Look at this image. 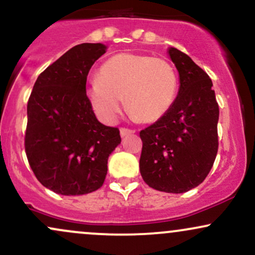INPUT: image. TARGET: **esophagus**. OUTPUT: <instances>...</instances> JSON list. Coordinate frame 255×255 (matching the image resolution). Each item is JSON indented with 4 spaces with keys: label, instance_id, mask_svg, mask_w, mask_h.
Listing matches in <instances>:
<instances>
[{
    "label": "esophagus",
    "instance_id": "1",
    "mask_svg": "<svg viewBox=\"0 0 255 255\" xmlns=\"http://www.w3.org/2000/svg\"><path fill=\"white\" fill-rule=\"evenodd\" d=\"M134 133H135V130L128 129V128H121V129H120V134H121L122 137L128 136V135H130V134H134Z\"/></svg>",
    "mask_w": 255,
    "mask_h": 255
}]
</instances>
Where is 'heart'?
Instances as JSON below:
<instances>
[{"instance_id": "heart-1", "label": "heart", "mask_w": 255, "mask_h": 255, "mask_svg": "<svg viewBox=\"0 0 255 255\" xmlns=\"http://www.w3.org/2000/svg\"><path fill=\"white\" fill-rule=\"evenodd\" d=\"M178 77L163 58L139 54H118L102 64L98 79L87 85L86 96L96 115L114 124L124 108L142 122H156L171 109Z\"/></svg>"}]
</instances>
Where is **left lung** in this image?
Returning <instances> with one entry per match:
<instances>
[{"label":"left lung","mask_w":255,"mask_h":255,"mask_svg":"<svg viewBox=\"0 0 255 255\" xmlns=\"http://www.w3.org/2000/svg\"><path fill=\"white\" fill-rule=\"evenodd\" d=\"M180 75L171 109L140 131V174L160 192L184 193L199 186L211 170L218 151L219 108L212 81L188 55L168 49Z\"/></svg>","instance_id":"obj_1"}]
</instances>
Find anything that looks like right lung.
Returning a JSON list of instances; mask_svg holds the SVG:
<instances>
[{"label": "right lung", "instance_id": "add662e5", "mask_svg": "<svg viewBox=\"0 0 255 255\" xmlns=\"http://www.w3.org/2000/svg\"><path fill=\"white\" fill-rule=\"evenodd\" d=\"M105 52L102 43L73 46L40 73L28 99L26 156L38 181L57 194L101 188L121 144L120 130L98 121L86 96L87 74Z\"/></svg>", "mask_w": 255, "mask_h": 255}]
</instances>
